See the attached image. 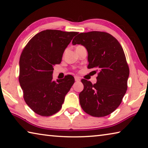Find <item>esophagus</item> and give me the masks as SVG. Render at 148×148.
<instances>
[{
    "mask_svg": "<svg viewBox=\"0 0 148 148\" xmlns=\"http://www.w3.org/2000/svg\"><path fill=\"white\" fill-rule=\"evenodd\" d=\"M74 79H75V81L76 82H79V81H80V77H78V76H75L74 77Z\"/></svg>",
    "mask_w": 148,
    "mask_h": 148,
    "instance_id": "obj_1",
    "label": "esophagus"
}]
</instances>
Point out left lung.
I'll return each instance as SVG.
<instances>
[{"instance_id": "left-lung-1", "label": "left lung", "mask_w": 148, "mask_h": 148, "mask_svg": "<svg viewBox=\"0 0 148 148\" xmlns=\"http://www.w3.org/2000/svg\"><path fill=\"white\" fill-rule=\"evenodd\" d=\"M72 44H81L88 52V69L98 71L97 83L82 79L84 88L79 95V103L85 112L94 117L112 113L121 103L127 89L129 68L121 44L105 32H82Z\"/></svg>"}]
</instances>
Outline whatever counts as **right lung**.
Returning a JSON list of instances; mask_svg holds the SVG:
<instances>
[{"label":"right lung","instance_id":"add662e5","mask_svg":"<svg viewBox=\"0 0 148 148\" xmlns=\"http://www.w3.org/2000/svg\"><path fill=\"white\" fill-rule=\"evenodd\" d=\"M77 33L45 30L32 37L22 51L19 82L25 101L40 116H50L59 112L74 83L71 75L55 82L52 74L53 66L61 63L64 49Z\"/></svg>","mask_w":148,"mask_h":148}]
</instances>
